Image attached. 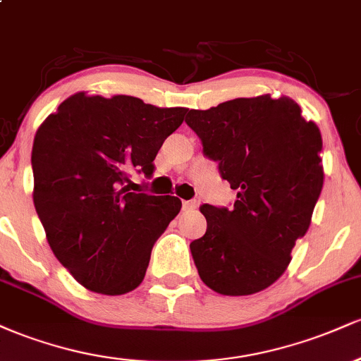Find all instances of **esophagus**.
Returning a JSON list of instances; mask_svg holds the SVG:
<instances>
[{
  "instance_id": "34e87169",
  "label": "esophagus",
  "mask_w": 361,
  "mask_h": 361,
  "mask_svg": "<svg viewBox=\"0 0 361 361\" xmlns=\"http://www.w3.org/2000/svg\"><path fill=\"white\" fill-rule=\"evenodd\" d=\"M198 207L197 200H183V210H195Z\"/></svg>"
}]
</instances>
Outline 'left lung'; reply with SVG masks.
I'll use <instances>...</instances> for the list:
<instances>
[{
  "label": "left lung",
  "mask_w": 361,
  "mask_h": 361,
  "mask_svg": "<svg viewBox=\"0 0 361 361\" xmlns=\"http://www.w3.org/2000/svg\"><path fill=\"white\" fill-rule=\"evenodd\" d=\"M186 123L219 161L233 209L200 207L207 233L190 244L198 275L222 295H251L275 283L307 233L324 183L321 130L292 98H235L190 110Z\"/></svg>",
  "instance_id": "8db88e82"
}]
</instances>
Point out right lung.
Segmentation results:
<instances>
[{
	"mask_svg": "<svg viewBox=\"0 0 361 361\" xmlns=\"http://www.w3.org/2000/svg\"><path fill=\"white\" fill-rule=\"evenodd\" d=\"M186 111L80 91L37 128L35 210L56 258L91 292L123 295L142 283L181 200L137 193L128 175H152L157 151Z\"/></svg>",
	"mask_w": 361,
	"mask_h": 361,
	"instance_id": "right-lung-1",
	"label": "right lung"
}]
</instances>
